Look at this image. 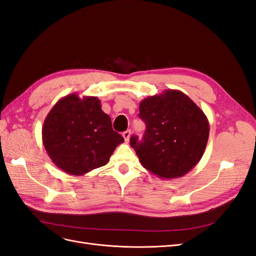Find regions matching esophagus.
<instances>
[{"mask_svg": "<svg viewBox=\"0 0 256 256\" xmlns=\"http://www.w3.org/2000/svg\"><path fill=\"white\" fill-rule=\"evenodd\" d=\"M130 134H131V131H130V130H127V131H125V132L122 134V136H124V138H125V141H126V142H128V141H129V138H130Z\"/></svg>", "mask_w": 256, "mask_h": 256, "instance_id": "34e87169", "label": "esophagus"}]
</instances>
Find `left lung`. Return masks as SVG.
<instances>
[{
  "instance_id": "obj_1",
  "label": "left lung",
  "mask_w": 256,
  "mask_h": 256,
  "mask_svg": "<svg viewBox=\"0 0 256 256\" xmlns=\"http://www.w3.org/2000/svg\"><path fill=\"white\" fill-rule=\"evenodd\" d=\"M146 124L142 141L130 138L141 164L160 178H178L190 172L202 158L209 122L200 106L182 92L164 90L140 102Z\"/></svg>"
}]
</instances>
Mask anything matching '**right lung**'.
Masks as SVG:
<instances>
[{
    "label": "right lung",
    "instance_id": "right-lung-1",
    "mask_svg": "<svg viewBox=\"0 0 256 256\" xmlns=\"http://www.w3.org/2000/svg\"><path fill=\"white\" fill-rule=\"evenodd\" d=\"M50 159L62 171L81 176L106 166L124 138L112 128L97 97L72 92L53 106L42 130Z\"/></svg>",
    "mask_w": 256,
    "mask_h": 256
}]
</instances>
